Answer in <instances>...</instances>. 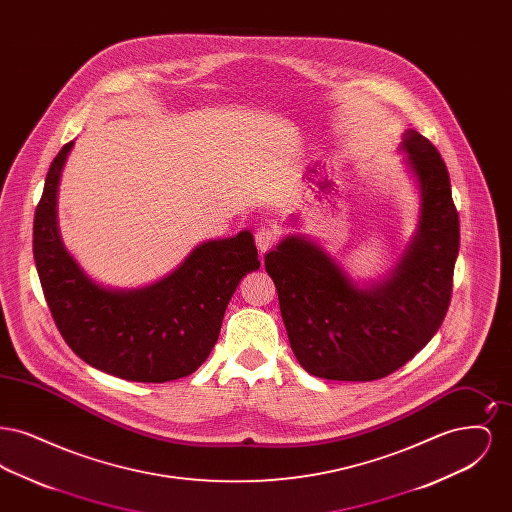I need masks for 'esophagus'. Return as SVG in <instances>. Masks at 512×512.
<instances>
[{
	"mask_svg": "<svg viewBox=\"0 0 512 512\" xmlns=\"http://www.w3.org/2000/svg\"><path fill=\"white\" fill-rule=\"evenodd\" d=\"M276 240H278V232H276L272 226H261V228H257V232H255V244H257L261 253L268 251L272 245L276 244Z\"/></svg>",
	"mask_w": 512,
	"mask_h": 512,
	"instance_id": "esophagus-1",
	"label": "esophagus"
}]
</instances>
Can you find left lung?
Wrapping results in <instances>:
<instances>
[{"label":"left lung","mask_w":512,"mask_h":512,"mask_svg":"<svg viewBox=\"0 0 512 512\" xmlns=\"http://www.w3.org/2000/svg\"><path fill=\"white\" fill-rule=\"evenodd\" d=\"M420 190L413 242L390 274L359 288L305 236H288L265 255L293 355L326 380H380L409 363L434 338L453 292L459 213L438 149L416 130L403 134Z\"/></svg>","instance_id":"1"}]
</instances>
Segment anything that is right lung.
<instances>
[{
	"label": "right lung",
	"instance_id": "obj_1",
	"mask_svg": "<svg viewBox=\"0 0 512 512\" xmlns=\"http://www.w3.org/2000/svg\"><path fill=\"white\" fill-rule=\"evenodd\" d=\"M74 142L61 147L34 215V261L63 340L90 366L130 382H169L203 365L228 301L261 267L249 230L197 245L163 280L140 290L96 284L63 245L57 186Z\"/></svg>",
	"mask_w": 512,
	"mask_h": 512
}]
</instances>
